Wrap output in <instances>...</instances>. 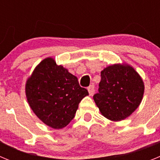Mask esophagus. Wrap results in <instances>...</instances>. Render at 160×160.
Returning a JSON list of instances; mask_svg holds the SVG:
<instances>
[{
  "instance_id": "esophagus-1",
  "label": "esophagus",
  "mask_w": 160,
  "mask_h": 160,
  "mask_svg": "<svg viewBox=\"0 0 160 160\" xmlns=\"http://www.w3.org/2000/svg\"><path fill=\"white\" fill-rule=\"evenodd\" d=\"M88 92H89V94H90V96H92L93 94H94V87L93 86V85H91V86H90V87H88Z\"/></svg>"
}]
</instances>
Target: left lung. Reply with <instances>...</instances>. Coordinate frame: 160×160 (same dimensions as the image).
I'll use <instances>...</instances> for the list:
<instances>
[{"label":"left lung","mask_w":160,"mask_h":160,"mask_svg":"<svg viewBox=\"0 0 160 160\" xmlns=\"http://www.w3.org/2000/svg\"><path fill=\"white\" fill-rule=\"evenodd\" d=\"M144 82L135 68L128 63H115L101 71L98 93L94 95L102 116L113 122L129 117L139 107Z\"/></svg>","instance_id":"1"}]
</instances>
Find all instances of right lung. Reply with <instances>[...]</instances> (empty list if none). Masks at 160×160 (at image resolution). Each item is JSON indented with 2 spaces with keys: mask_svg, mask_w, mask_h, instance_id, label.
Wrapping results in <instances>:
<instances>
[{
  "mask_svg": "<svg viewBox=\"0 0 160 160\" xmlns=\"http://www.w3.org/2000/svg\"><path fill=\"white\" fill-rule=\"evenodd\" d=\"M29 107L43 123L53 129L65 128L73 118L83 98L89 95L78 78L53 58L37 65L25 82Z\"/></svg>",
  "mask_w": 160,
  "mask_h": 160,
  "instance_id": "obj_1",
  "label": "right lung"
}]
</instances>
